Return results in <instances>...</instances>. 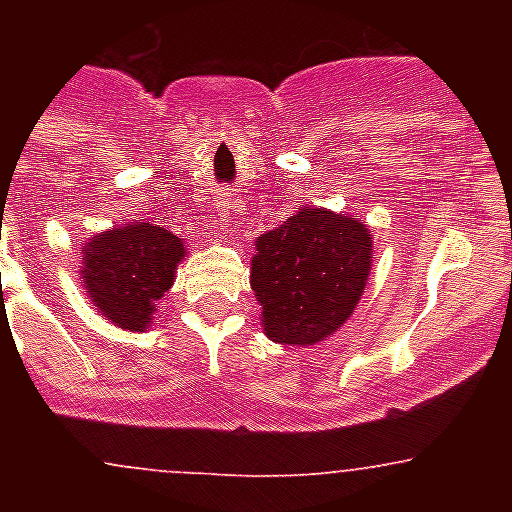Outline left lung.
<instances>
[{"mask_svg": "<svg viewBox=\"0 0 512 512\" xmlns=\"http://www.w3.org/2000/svg\"><path fill=\"white\" fill-rule=\"evenodd\" d=\"M252 289L263 332L281 345H316L356 311L372 268V231L356 217L303 207L257 236Z\"/></svg>", "mask_w": 512, "mask_h": 512, "instance_id": "left-lung-1", "label": "left lung"}]
</instances>
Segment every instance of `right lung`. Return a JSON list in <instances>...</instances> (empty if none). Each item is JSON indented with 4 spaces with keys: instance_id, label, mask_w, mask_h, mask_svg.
I'll use <instances>...</instances> for the list:
<instances>
[{
    "instance_id": "1",
    "label": "right lung",
    "mask_w": 512,
    "mask_h": 512,
    "mask_svg": "<svg viewBox=\"0 0 512 512\" xmlns=\"http://www.w3.org/2000/svg\"><path fill=\"white\" fill-rule=\"evenodd\" d=\"M183 239L154 223H127L92 236L82 247V284L92 305L111 324L143 332L156 300L175 284Z\"/></svg>"
}]
</instances>
